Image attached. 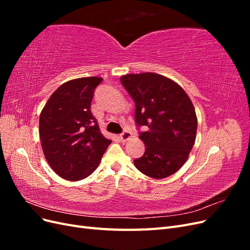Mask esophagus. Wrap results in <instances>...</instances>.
<instances>
[{
    "label": "esophagus",
    "mask_w": 250,
    "mask_h": 250,
    "mask_svg": "<svg viewBox=\"0 0 250 250\" xmlns=\"http://www.w3.org/2000/svg\"><path fill=\"white\" fill-rule=\"evenodd\" d=\"M131 137H132V134H131L130 131H124L123 133L120 134V140H121V142H126V141L129 140Z\"/></svg>",
    "instance_id": "obj_1"
}]
</instances>
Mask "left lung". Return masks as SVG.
Here are the masks:
<instances>
[{
  "label": "left lung",
  "mask_w": 250,
  "mask_h": 250,
  "mask_svg": "<svg viewBox=\"0 0 250 250\" xmlns=\"http://www.w3.org/2000/svg\"><path fill=\"white\" fill-rule=\"evenodd\" d=\"M121 83L135 103V123L145 153L134 166L145 175L166 178L178 171L190 154L197 131V117L187 93L176 82L154 73L128 74Z\"/></svg>",
  "instance_id": "obj_1"
}]
</instances>
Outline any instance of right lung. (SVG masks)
<instances>
[{
	"instance_id": "obj_1",
	"label": "right lung",
	"mask_w": 250,
	"mask_h": 250,
	"mask_svg": "<svg viewBox=\"0 0 250 250\" xmlns=\"http://www.w3.org/2000/svg\"><path fill=\"white\" fill-rule=\"evenodd\" d=\"M99 77L70 80L51 95L40 117L44 157L60 177L77 181L99 166L110 140L104 138L90 111Z\"/></svg>"
}]
</instances>
